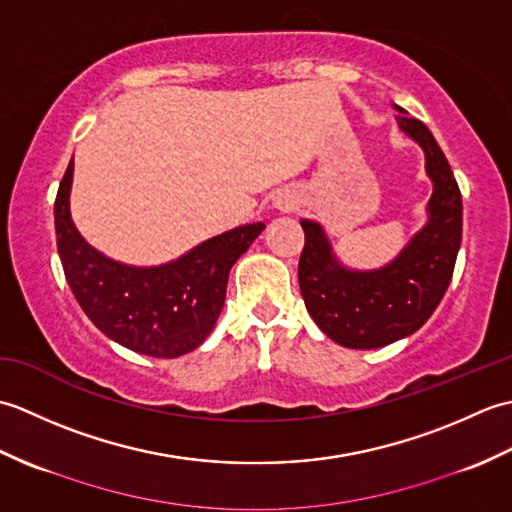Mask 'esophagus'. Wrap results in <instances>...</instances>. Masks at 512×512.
Segmentation results:
<instances>
[{
	"instance_id": "1",
	"label": "esophagus",
	"mask_w": 512,
	"mask_h": 512,
	"mask_svg": "<svg viewBox=\"0 0 512 512\" xmlns=\"http://www.w3.org/2000/svg\"><path fill=\"white\" fill-rule=\"evenodd\" d=\"M279 206H281V209H295V200H281L279 202Z\"/></svg>"
}]
</instances>
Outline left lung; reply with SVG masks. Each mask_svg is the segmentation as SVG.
<instances>
[{"mask_svg":"<svg viewBox=\"0 0 512 512\" xmlns=\"http://www.w3.org/2000/svg\"><path fill=\"white\" fill-rule=\"evenodd\" d=\"M398 127L422 147L433 193L427 224L389 264L354 270L334 255L323 226L301 220L306 244L299 259V288L314 323L334 343L376 350L420 330L447 292L462 242V193L429 127L402 107Z\"/></svg>","mask_w":512,"mask_h":512,"instance_id":"1","label":"left lung"}]
</instances>
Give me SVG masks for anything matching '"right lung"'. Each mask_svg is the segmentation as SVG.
Returning <instances> with one entry per match:
<instances>
[{"label": "right lung", "instance_id": "add662e5", "mask_svg": "<svg viewBox=\"0 0 512 512\" xmlns=\"http://www.w3.org/2000/svg\"><path fill=\"white\" fill-rule=\"evenodd\" d=\"M70 160L54 200V231L65 279L107 339L145 356L178 358L211 334L226 299L228 273L264 224L215 235L160 266H129L85 242L72 222Z\"/></svg>", "mask_w": 512, "mask_h": 512}]
</instances>
